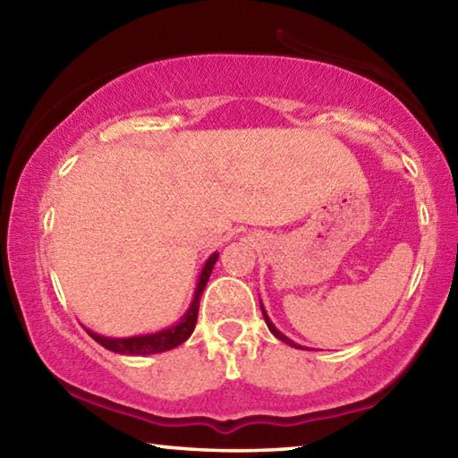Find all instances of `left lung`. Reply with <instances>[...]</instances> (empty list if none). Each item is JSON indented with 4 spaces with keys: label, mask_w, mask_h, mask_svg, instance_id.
Here are the masks:
<instances>
[{
    "label": "left lung",
    "mask_w": 458,
    "mask_h": 458,
    "mask_svg": "<svg viewBox=\"0 0 458 458\" xmlns=\"http://www.w3.org/2000/svg\"><path fill=\"white\" fill-rule=\"evenodd\" d=\"M260 311H262V317H265V321H267V327H268V331L273 333V335L276 337V339H281L283 344H286V345H291V347H297V350H303V345H299V344H294V341H291L289 337L284 335V333H281L278 331L276 327H275V323L270 321V317L267 315V311H265V305H262V301H260Z\"/></svg>",
    "instance_id": "left-lung-1"
}]
</instances>
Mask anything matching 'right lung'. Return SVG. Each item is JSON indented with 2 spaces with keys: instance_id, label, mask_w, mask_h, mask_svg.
Instances as JSON below:
<instances>
[{
  "instance_id": "obj_1",
  "label": "right lung",
  "mask_w": 458,
  "mask_h": 458,
  "mask_svg": "<svg viewBox=\"0 0 458 458\" xmlns=\"http://www.w3.org/2000/svg\"><path fill=\"white\" fill-rule=\"evenodd\" d=\"M220 254L214 252L210 254V259L204 262V267L199 270L198 283H196V291H193L191 303L188 307V311L182 315L180 321H175L174 325H169L165 329L153 331V333H143V335H131V337H108V335H100V333L87 329L89 335L105 347L108 352H114L119 355H153V353H161V352H169L174 347L182 345L185 339L191 335L193 327H196L198 321V309H199V297L204 293L208 278L212 275V268L218 260Z\"/></svg>"
}]
</instances>
